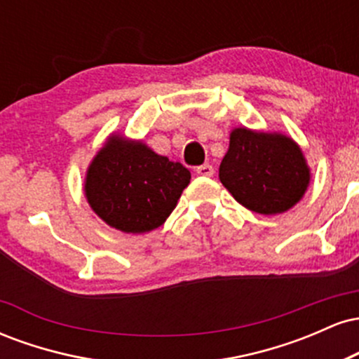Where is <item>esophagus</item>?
I'll return each instance as SVG.
<instances>
[{
    "instance_id": "obj_1",
    "label": "esophagus",
    "mask_w": 359,
    "mask_h": 359,
    "mask_svg": "<svg viewBox=\"0 0 359 359\" xmlns=\"http://www.w3.org/2000/svg\"><path fill=\"white\" fill-rule=\"evenodd\" d=\"M196 174L203 175V177H212L214 168H212V165H209V163H204V165L196 168Z\"/></svg>"
}]
</instances>
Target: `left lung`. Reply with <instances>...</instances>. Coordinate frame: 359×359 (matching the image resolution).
<instances>
[{
  "mask_svg": "<svg viewBox=\"0 0 359 359\" xmlns=\"http://www.w3.org/2000/svg\"><path fill=\"white\" fill-rule=\"evenodd\" d=\"M219 180L246 209L271 216L302 199L311 184V167L294 138L238 126L229 133Z\"/></svg>",
  "mask_w": 359,
  "mask_h": 359,
  "instance_id": "1",
  "label": "left lung"
}]
</instances>
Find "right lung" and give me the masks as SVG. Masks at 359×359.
Listing matches in <instances>:
<instances>
[{
  "instance_id": "add662e5",
  "label": "right lung",
  "mask_w": 359,
  "mask_h": 359,
  "mask_svg": "<svg viewBox=\"0 0 359 359\" xmlns=\"http://www.w3.org/2000/svg\"><path fill=\"white\" fill-rule=\"evenodd\" d=\"M189 182L182 163L155 154L143 140L111 133L86 170L84 196L111 228L142 234L167 221Z\"/></svg>"
}]
</instances>
